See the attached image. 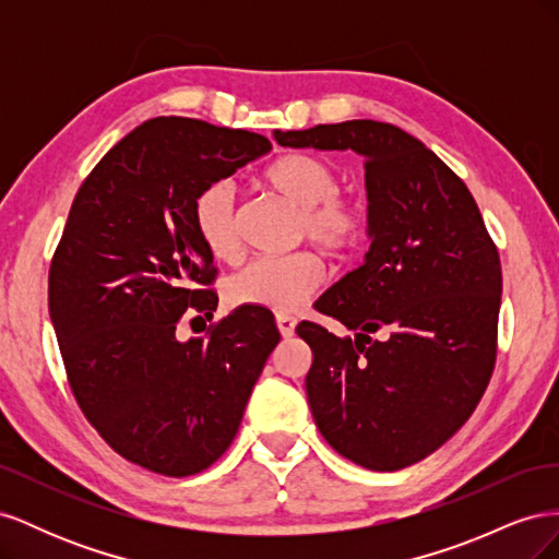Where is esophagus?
Masks as SVG:
<instances>
[{
  "instance_id": "34e87169",
  "label": "esophagus",
  "mask_w": 559,
  "mask_h": 559,
  "mask_svg": "<svg viewBox=\"0 0 559 559\" xmlns=\"http://www.w3.org/2000/svg\"><path fill=\"white\" fill-rule=\"evenodd\" d=\"M275 321H277V329H280V333H282V337H292V335H294V331H296V319H294L292 314L280 312V314L275 317Z\"/></svg>"
}]
</instances>
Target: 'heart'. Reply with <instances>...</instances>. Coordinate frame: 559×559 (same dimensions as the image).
I'll use <instances>...</instances> for the list:
<instances>
[{
    "label": "heart",
    "instance_id": "b5f03b06",
    "mask_svg": "<svg viewBox=\"0 0 559 559\" xmlns=\"http://www.w3.org/2000/svg\"><path fill=\"white\" fill-rule=\"evenodd\" d=\"M265 183L298 210L296 238L310 240L331 257H345L366 233L368 212L354 195L337 191V173L324 158L289 154L267 167ZM198 238L216 261H230L240 251L235 224V193L226 181L210 183L193 202ZM324 280V267L310 251L257 259L226 282L233 306L292 312L302 306Z\"/></svg>",
    "mask_w": 559,
    "mask_h": 559
}]
</instances>
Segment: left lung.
<instances>
[{"mask_svg":"<svg viewBox=\"0 0 559 559\" xmlns=\"http://www.w3.org/2000/svg\"><path fill=\"white\" fill-rule=\"evenodd\" d=\"M275 140L364 156L373 242L314 302L354 337L312 321L296 333L312 349L306 389L326 443L370 471L411 466L456 433L492 378L499 251L466 183L392 123L275 130Z\"/></svg>","mask_w":559,"mask_h":559,"instance_id":"8db88e82","label":"left lung"}]
</instances>
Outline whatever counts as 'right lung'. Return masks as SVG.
Segmentation results:
<instances>
[{
    "label": "right lung",
    "instance_id": "add662e5",
    "mask_svg": "<svg viewBox=\"0 0 559 559\" xmlns=\"http://www.w3.org/2000/svg\"><path fill=\"white\" fill-rule=\"evenodd\" d=\"M270 148L257 132L151 118L81 183L50 261L48 312L79 408L118 454L160 476H193L228 450L280 343L259 308L177 337L183 317H212L218 300L193 202Z\"/></svg>",
    "mask_w": 559,
    "mask_h": 559
}]
</instances>
